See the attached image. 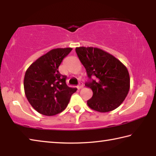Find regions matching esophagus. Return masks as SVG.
Returning <instances> with one entry per match:
<instances>
[{
	"mask_svg": "<svg viewBox=\"0 0 156 156\" xmlns=\"http://www.w3.org/2000/svg\"><path fill=\"white\" fill-rule=\"evenodd\" d=\"M83 87V83H79V84H78V89H82Z\"/></svg>",
	"mask_w": 156,
	"mask_h": 156,
	"instance_id": "obj_1",
	"label": "esophagus"
}]
</instances>
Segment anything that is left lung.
I'll return each instance as SVG.
<instances>
[{"instance_id": "1", "label": "left lung", "mask_w": 156, "mask_h": 156, "mask_svg": "<svg viewBox=\"0 0 156 156\" xmlns=\"http://www.w3.org/2000/svg\"><path fill=\"white\" fill-rule=\"evenodd\" d=\"M76 52L87 73L85 86L93 91L88 106L102 113L115 109L130 88L127 69L112 54L96 47H76Z\"/></svg>"}]
</instances>
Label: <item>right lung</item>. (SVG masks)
Here are the masks:
<instances>
[{"mask_svg": "<svg viewBox=\"0 0 156 156\" xmlns=\"http://www.w3.org/2000/svg\"><path fill=\"white\" fill-rule=\"evenodd\" d=\"M72 48L51 49L34 62L25 72V94L29 102L38 113L54 115L62 112L77 90L66 84L67 76L58 67Z\"/></svg>", "mask_w": 156, "mask_h": 156, "instance_id": "1", "label": "right lung"}]
</instances>
